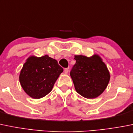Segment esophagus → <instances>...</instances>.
I'll list each match as a JSON object with an SVG mask.
<instances>
[{"mask_svg":"<svg viewBox=\"0 0 133 133\" xmlns=\"http://www.w3.org/2000/svg\"><path fill=\"white\" fill-rule=\"evenodd\" d=\"M68 71H69V69H68V68H65V69H64V73H65V74H68Z\"/></svg>","mask_w":133,"mask_h":133,"instance_id":"34e87169","label":"esophagus"}]
</instances>
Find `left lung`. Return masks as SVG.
<instances>
[{
    "instance_id": "obj_1",
    "label": "left lung",
    "mask_w": 133,
    "mask_h": 133,
    "mask_svg": "<svg viewBox=\"0 0 133 133\" xmlns=\"http://www.w3.org/2000/svg\"><path fill=\"white\" fill-rule=\"evenodd\" d=\"M74 58L76 63L70 75L77 92L90 99L101 95L110 81V73L102 59L97 55L91 57L77 55Z\"/></svg>"
}]
</instances>
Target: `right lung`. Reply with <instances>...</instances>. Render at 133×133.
I'll use <instances>...</instances> for the list:
<instances>
[{
	"label": "right lung",
	"instance_id": "1",
	"mask_svg": "<svg viewBox=\"0 0 133 133\" xmlns=\"http://www.w3.org/2000/svg\"><path fill=\"white\" fill-rule=\"evenodd\" d=\"M63 71L58 62L47 55L42 57L30 56L21 71L19 81L24 91L30 97L39 99L52 90Z\"/></svg>",
	"mask_w": 133,
	"mask_h": 133
}]
</instances>
